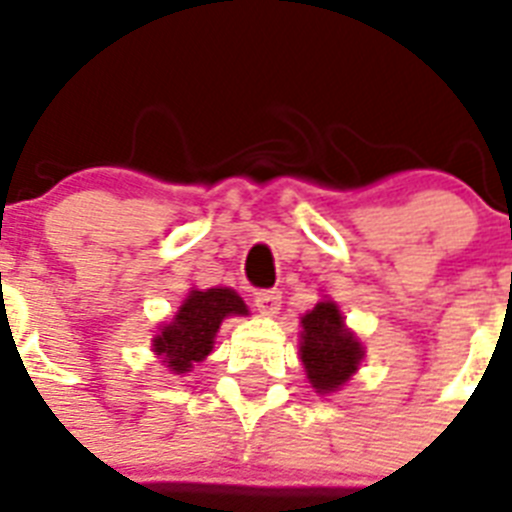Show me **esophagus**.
Returning <instances> with one entry per match:
<instances>
[{"instance_id": "34e87169", "label": "esophagus", "mask_w": 512, "mask_h": 512, "mask_svg": "<svg viewBox=\"0 0 512 512\" xmlns=\"http://www.w3.org/2000/svg\"><path fill=\"white\" fill-rule=\"evenodd\" d=\"M255 305H257V311L263 313V316H273V313H279L281 308V292L279 289H263V292H255Z\"/></svg>"}]
</instances>
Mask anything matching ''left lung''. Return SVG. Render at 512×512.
<instances>
[{"label": "left lung", "mask_w": 512, "mask_h": 512, "mask_svg": "<svg viewBox=\"0 0 512 512\" xmlns=\"http://www.w3.org/2000/svg\"><path fill=\"white\" fill-rule=\"evenodd\" d=\"M300 358L316 393H335L356 374L364 348L345 327L342 313L332 300H324L300 319Z\"/></svg>", "instance_id": "8db88e82"}]
</instances>
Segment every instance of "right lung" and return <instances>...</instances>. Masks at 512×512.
Returning <instances> with one entry per match:
<instances>
[{"instance_id": "1", "label": "right lung", "mask_w": 512, "mask_h": 512, "mask_svg": "<svg viewBox=\"0 0 512 512\" xmlns=\"http://www.w3.org/2000/svg\"><path fill=\"white\" fill-rule=\"evenodd\" d=\"M247 305L233 289H191L180 305L175 319L164 324L162 332L154 337V353L164 356V364L170 372H191L196 361L212 353L215 335L223 319L228 316H247Z\"/></svg>"}]
</instances>
